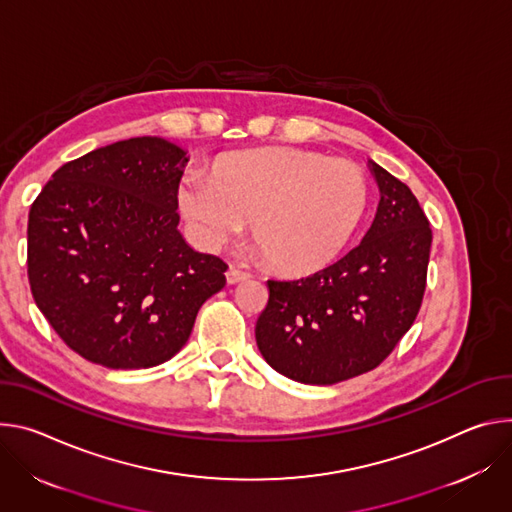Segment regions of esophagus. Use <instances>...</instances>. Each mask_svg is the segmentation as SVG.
Segmentation results:
<instances>
[{
	"mask_svg": "<svg viewBox=\"0 0 512 512\" xmlns=\"http://www.w3.org/2000/svg\"><path fill=\"white\" fill-rule=\"evenodd\" d=\"M225 278H227V285H238V282H242V280L250 278V272H246V270H240V268L232 266L230 270L225 272Z\"/></svg>",
	"mask_w": 512,
	"mask_h": 512,
	"instance_id": "obj_1",
	"label": "esophagus"
}]
</instances>
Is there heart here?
Instances as JSON below:
<instances>
[{
    "mask_svg": "<svg viewBox=\"0 0 512 512\" xmlns=\"http://www.w3.org/2000/svg\"><path fill=\"white\" fill-rule=\"evenodd\" d=\"M177 199L201 246H221L252 219L264 258L301 274L342 252L366 211L368 185L350 160L270 148L221 158L213 175L189 170Z\"/></svg>",
    "mask_w": 512,
    "mask_h": 512,
    "instance_id": "1",
    "label": "heart"
}]
</instances>
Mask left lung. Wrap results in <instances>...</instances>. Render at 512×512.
<instances>
[{
  "instance_id": "obj_1",
  "label": "left lung",
  "mask_w": 512,
  "mask_h": 512,
  "mask_svg": "<svg viewBox=\"0 0 512 512\" xmlns=\"http://www.w3.org/2000/svg\"><path fill=\"white\" fill-rule=\"evenodd\" d=\"M380 201L362 242L299 280H268L256 321L262 358L303 384H335L374 370L411 329L423 301L429 221L411 193L374 160Z\"/></svg>"
}]
</instances>
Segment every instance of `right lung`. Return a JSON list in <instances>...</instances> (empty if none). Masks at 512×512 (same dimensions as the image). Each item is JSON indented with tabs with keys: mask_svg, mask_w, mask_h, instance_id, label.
Instances as JSON below:
<instances>
[{
	"mask_svg": "<svg viewBox=\"0 0 512 512\" xmlns=\"http://www.w3.org/2000/svg\"><path fill=\"white\" fill-rule=\"evenodd\" d=\"M187 150L130 138L63 164L28 215L32 297L63 342L111 370L152 368L191 335L227 264L179 232Z\"/></svg>",
	"mask_w": 512,
	"mask_h": 512,
	"instance_id": "1",
	"label": "right lung"
}]
</instances>
